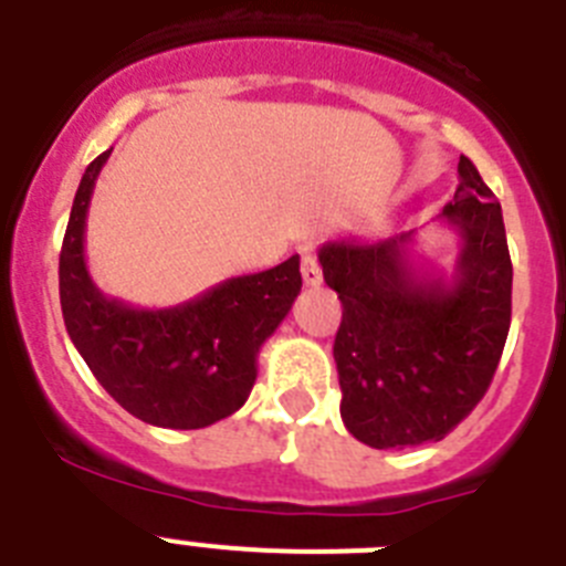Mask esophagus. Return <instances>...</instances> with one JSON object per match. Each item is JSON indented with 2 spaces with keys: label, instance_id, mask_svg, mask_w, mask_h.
<instances>
[{
  "label": "esophagus",
  "instance_id": "34e87169",
  "mask_svg": "<svg viewBox=\"0 0 566 566\" xmlns=\"http://www.w3.org/2000/svg\"><path fill=\"white\" fill-rule=\"evenodd\" d=\"M300 274H303V283H306V286H319V283H323V272H319V266H317V258H314V254H303V263H300Z\"/></svg>",
  "mask_w": 566,
  "mask_h": 566
}]
</instances>
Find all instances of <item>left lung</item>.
I'll return each mask as SVG.
<instances>
[{"instance_id":"8db88e82","label":"left lung","mask_w":566,"mask_h":566,"mask_svg":"<svg viewBox=\"0 0 566 566\" xmlns=\"http://www.w3.org/2000/svg\"><path fill=\"white\" fill-rule=\"evenodd\" d=\"M442 221L462 238L451 280L413 263V232L328 240L317 254L343 303L339 417L377 451L448 437L484 397L504 352L513 263L502 207L464 155Z\"/></svg>"}]
</instances>
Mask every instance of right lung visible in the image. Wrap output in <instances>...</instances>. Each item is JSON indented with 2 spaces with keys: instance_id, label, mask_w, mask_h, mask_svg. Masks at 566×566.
<instances>
[{
  "instance_id": "obj_1",
  "label": "right lung",
  "mask_w": 566,
  "mask_h": 566,
  "mask_svg": "<svg viewBox=\"0 0 566 566\" xmlns=\"http://www.w3.org/2000/svg\"><path fill=\"white\" fill-rule=\"evenodd\" d=\"M102 153L82 175L59 254V300L70 339L104 391L147 424L195 431L232 417L252 394L260 345L292 312L300 258L229 277L172 308L104 297L84 263V221Z\"/></svg>"
}]
</instances>
